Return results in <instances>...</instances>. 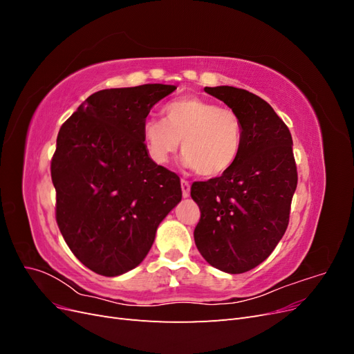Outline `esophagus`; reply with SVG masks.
<instances>
[{
  "label": "esophagus",
  "instance_id": "esophagus-1",
  "mask_svg": "<svg viewBox=\"0 0 354 354\" xmlns=\"http://www.w3.org/2000/svg\"><path fill=\"white\" fill-rule=\"evenodd\" d=\"M181 195H183V198L190 195V183L187 180H181Z\"/></svg>",
  "mask_w": 354,
  "mask_h": 354
}]
</instances>
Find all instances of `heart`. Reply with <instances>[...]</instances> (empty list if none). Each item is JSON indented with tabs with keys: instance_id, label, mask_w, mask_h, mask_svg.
I'll list each match as a JSON object with an SVG mask.
<instances>
[{
	"instance_id": "b5f03b06",
	"label": "heart",
	"mask_w": 354,
	"mask_h": 354,
	"mask_svg": "<svg viewBox=\"0 0 354 354\" xmlns=\"http://www.w3.org/2000/svg\"><path fill=\"white\" fill-rule=\"evenodd\" d=\"M143 137L153 162L167 164L181 142L185 167L203 177H217L236 162L243 127L236 111L190 95L167 103L162 120H146Z\"/></svg>"
}]
</instances>
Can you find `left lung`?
Listing matches in <instances>:
<instances>
[{
  "label": "left lung",
  "mask_w": 354,
  "mask_h": 354,
  "mask_svg": "<svg viewBox=\"0 0 354 354\" xmlns=\"http://www.w3.org/2000/svg\"><path fill=\"white\" fill-rule=\"evenodd\" d=\"M203 90L238 112L243 140L226 173L192 185L201 209L195 243L216 269L245 273L272 254L288 227L298 180L292 137L259 95L229 85Z\"/></svg>",
  "instance_id": "obj_1"
}]
</instances>
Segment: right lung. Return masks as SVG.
Segmentation results:
<instances>
[{
  "label": "right lung",
  "instance_id": "right-lung-1",
  "mask_svg": "<svg viewBox=\"0 0 354 354\" xmlns=\"http://www.w3.org/2000/svg\"><path fill=\"white\" fill-rule=\"evenodd\" d=\"M176 88L102 90L60 127L51 159L56 221L73 255L97 274L140 264L159 223L181 201L178 176L153 162L143 137L153 104Z\"/></svg>",
  "mask_w": 354,
  "mask_h": 354
}]
</instances>
